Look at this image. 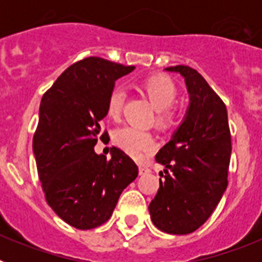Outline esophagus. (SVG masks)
Listing matches in <instances>:
<instances>
[{
  "label": "esophagus",
  "instance_id": "esophagus-1",
  "mask_svg": "<svg viewBox=\"0 0 262 262\" xmlns=\"http://www.w3.org/2000/svg\"><path fill=\"white\" fill-rule=\"evenodd\" d=\"M149 172V169L147 168V166H139V174H145V173Z\"/></svg>",
  "mask_w": 262,
  "mask_h": 262
}]
</instances>
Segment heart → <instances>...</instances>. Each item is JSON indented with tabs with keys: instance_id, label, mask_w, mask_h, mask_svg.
Wrapping results in <instances>:
<instances>
[{
	"instance_id": "obj_1",
	"label": "heart",
	"mask_w": 262,
	"mask_h": 262,
	"mask_svg": "<svg viewBox=\"0 0 262 262\" xmlns=\"http://www.w3.org/2000/svg\"><path fill=\"white\" fill-rule=\"evenodd\" d=\"M140 89L156 108V123L163 128L174 126L180 118L178 106L174 105L178 90L174 81L165 75H151L140 82ZM124 102L123 90L120 88L111 89L106 102V113L111 119H118L122 114ZM113 143L128 156L140 159L156 148L154 136L148 131L126 126L115 129Z\"/></svg>"
}]
</instances>
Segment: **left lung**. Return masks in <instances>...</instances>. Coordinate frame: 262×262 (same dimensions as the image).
<instances>
[{"mask_svg": "<svg viewBox=\"0 0 262 262\" xmlns=\"http://www.w3.org/2000/svg\"><path fill=\"white\" fill-rule=\"evenodd\" d=\"M166 71L184 76L190 106L155 157L166 169L148 210L159 230L186 235L209 219L228 185L231 131L226 105L195 69L176 66Z\"/></svg>", "mask_w": 262, "mask_h": 262, "instance_id": "1", "label": "left lung"}]
</instances>
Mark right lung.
I'll return each mask as SVG.
<instances>
[{"label": "right lung", "mask_w": 262, "mask_h": 262, "mask_svg": "<svg viewBox=\"0 0 262 262\" xmlns=\"http://www.w3.org/2000/svg\"><path fill=\"white\" fill-rule=\"evenodd\" d=\"M102 57L76 61L43 94L32 139L46 201L62 221L92 230L110 219L119 195L138 177V165L122 149L111 159L94 145L107 131L99 122L117 78L134 71Z\"/></svg>", "instance_id": "1"}]
</instances>
